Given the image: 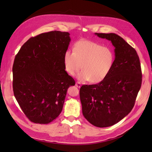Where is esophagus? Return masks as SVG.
<instances>
[{
  "label": "esophagus",
  "mask_w": 152,
  "mask_h": 152,
  "mask_svg": "<svg viewBox=\"0 0 152 152\" xmlns=\"http://www.w3.org/2000/svg\"><path fill=\"white\" fill-rule=\"evenodd\" d=\"M76 86L77 87V88H80V87L82 86V85H81V83H80V82H77L76 83Z\"/></svg>",
  "instance_id": "1"
}]
</instances>
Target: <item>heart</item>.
I'll list each match as a JSON object with an SVG mask.
<instances>
[{
  "mask_svg": "<svg viewBox=\"0 0 152 152\" xmlns=\"http://www.w3.org/2000/svg\"><path fill=\"white\" fill-rule=\"evenodd\" d=\"M114 54L110 48L89 40H80L74 44L73 51L63 56L64 69L70 75L77 74L81 82L99 83L104 80L114 63Z\"/></svg>",
  "mask_w": 152,
  "mask_h": 152,
  "instance_id": "1",
  "label": "heart"
}]
</instances>
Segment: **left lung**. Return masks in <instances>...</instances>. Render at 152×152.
I'll list each match as a JSON object with an SVG mask.
<instances>
[{
  "label": "left lung",
  "mask_w": 152,
  "mask_h": 152,
  "mask_svg": "<svg viewBox=\"0 0 152 152\" xmlns=\"http://www.w3.org/2000/svg\"><path fill=\"white\" fill-rule=\"evenodd\" d=\"M111 41L115 47L114 63L102 82L83 85L80 89L82 113L90 124L107 127L129 114L142 83L139 57L133 47L115 33H95Z\"/></svg>",
  "instance_id": "left-lung-1"
}]
</instances>
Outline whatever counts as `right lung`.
<instances>
[{
    "instance_id": "1",
    "label": "right lung",
    "mask_w": 152,
    "mask_h": 152,
    "mask_svg": "<svg viewBox=\"0 0 152 152\" xmlns=\"http://www.w3.org/2000/svg\"><path fill=\"white\" fill-rule=\"evenodd\" d=\"M70 34L58 31L31 37L13 64V91L22 111L32 122L48 124L63 110L68 88L75 85L65 71L63 56Z\"/></svg>"
}]
</instances>
